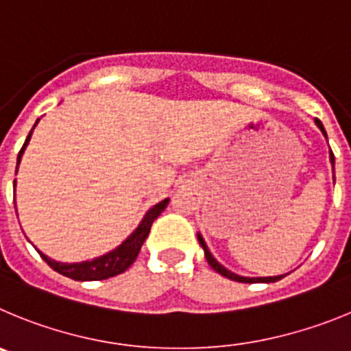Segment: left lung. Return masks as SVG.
<instances>
[{"mask_svg":"<svg viewBox=\"0 0 351 351\" xmlns=\"http://www.w3.org/2000/svg\"><path fill=\"white\" fill-rule=\"evenodd\" d=\"M315 122H317V125H318V128H320V131L324 132V136L327 138V132H325V129H324V125H322V122L318 121V119H317V121H315ZM330 164H332V168H334V154H332V152H330ZM197 239H199V245L203 246L204 257H206L208 264H210V266L213 267V269L217 271V273L222 274V276H226V278H229V280H234V282H241V283H273V282H278V280H282L283 276H287V274H280V276H264V278L239 276V274H236V273H232V271L226 269V267H223L222 264H220V262L217 261V258H215L213 255H211V252L208 250L206 243H204L203 236L197 234Z\"/></svg>","mask_w":351,"mask_h":351,"instance_id":"obj_1","label":"left lung"}]
</instances>
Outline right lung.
I'll return each instance as SVG.
<instances>
[{
	"label": "right lung",
	"instance_id": "add662e5",
	"mask_svg": "<svg viewBox=\"0 0 351 351\" xmlns=\"http://www.w3.org/2000/svg\"><path fill=\"white\" fill-rule=\"evenodd\" d=\"M38 122H40V119L34 122L33 129L29 131L26 141H24V145H22L21 152H19L17 168H15V173H17L19 164H21V159H22V154H24V150H26L27 143H29V140H31V134H33V131H34V128H36ZM14 185H15V182H14ZM168 203H169V199H164V201L157 203L156 206L150 208V210L145 213L143 220H141L140 226L136 227V230H134L131 236H128V239H125L122 245H119L115 250L108 252V254L93 258V261L73 262V264H68V262L53 261V258L47 257V255L42 254L40 250H38V254L42 255L43 261H45L53 271H58L59 274L71 278V280H77V282H94V280H106V278L117 276V274L124 273V271L131 266L132 262L136 261L138 254H140V250H141V245H143L145 239H147L154 220H156L157 217L162 213L164 208L168 206ZM15 211H17V208H15Z\"/></svg>",
	"mask_w": 351,
	"mask_h": 351
}]
</instances>
